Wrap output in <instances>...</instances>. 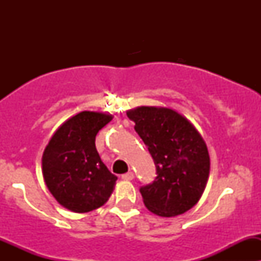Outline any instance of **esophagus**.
Wrapping results in <instances>:
<instances>
[{
	"label": "esophagus",
	"mask_w": 261,
	"mask_h": 261,
	"mask_svg": "<svg viewBox=\"0 0 261 261\" xmlns=\"http://www.w3.org/2000/svg\"><path fill=\"white\" fill-rule=\"evenodd\" d=\"M121 178H122L123 180H133L134 179V173L128 172V173H126V174L121 175Z\"/></svg>",
	"instance_id": "34e87169"
}]
</instances>
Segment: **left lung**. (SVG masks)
<instances>
[{
    "label": "left lung",
    "mask_w": 261,
    "mask_h": 261,
    "mask_svg": "<svg viewBox=\"0 0 261 261\" xmlns=\"http://www.w3.org/2000/svg\"><path fill=\"white\" fill-rule=\"evenodd\" d=\"M135 131L156 167V178L140 188L144 204L160 217H174L196 206L210 177V154L193 123L168 107L128 110Z\"/></svg>",
    "instance_id": "8db88e82"
}]
</instances>
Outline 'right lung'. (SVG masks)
I'll return each mask as SVG.
<instances>
[{
    "label": "right lung",
    "mask_w": 261,
    "mask_h": 261,
    "mask_svg": "<svg viewBox=\"0 0 261 261\" xmlns=\"http://www.w3.org/2000/svg\"><path fill=\"white\" fill-rule=\"evenodd\" d=\"M114 116L83 111L58 127L43 152V177L58 203L75 213L99 208L109 201L117 177L102 163L96 135Z\"/></svg>",
    "instance_id": "obj_1"
}]
</instances>
